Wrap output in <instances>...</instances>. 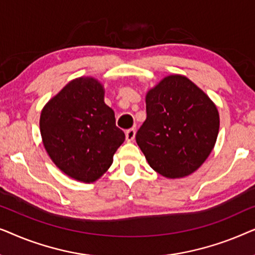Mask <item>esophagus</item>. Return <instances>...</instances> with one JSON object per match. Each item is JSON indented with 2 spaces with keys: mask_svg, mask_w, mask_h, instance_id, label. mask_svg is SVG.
<instances>
[{
  "mask_svg": "<svg viewBox=\"0 0 255 255\" xmlns=\"http://www.w3.org/2000/svg\"><path fill=\"white\" fill-rule=\"evenodd\" d=\"M134 135H135V128H128V130H127V132H125V137H127V140L128 141H132L134 139Z\"/></svg>",
  "mask_w": 255,
  "mask_h": 255,
  "instance_id": "34e87169",
  "label": "esophagus"
}]
</instances>
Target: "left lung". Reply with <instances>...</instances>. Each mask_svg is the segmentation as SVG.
<instances>
[{"label":"left lung","instance_id":"obj_1","mask_svg":"<svg viewBox=\"0 0 255 255\" xmlns=\"http://www.w3.org/2000/svg\"><path fill=\"white\" fill-rule=\"evenodd\" d=\"M146 114L135 140L162 176L189 175L211 153L219 130L217 108L186 76H167L149 90Z\"/></svg>","mask_w":255,"mask_h":255}]
</instances>
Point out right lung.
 Listing matches in <instances>:
<instances>
[{
	"instance_id": "right-lung-1",
	"label": "right lung",
	"mask_w": 255,
	"mask_h": 255,
	"mask_svg": "<svg viewBox=\"0 0 255 255\" xmlns=\"http://www.w3.org/2000/svg\"><path fill=\"white\" fill-rule=\"evenodd\" d=\"M104 90L92 78L73 80L44 107L40 133L53 162L81 182H94L113 163L125 140Z\"/></svg>"
}]
</instances>
